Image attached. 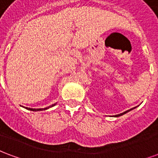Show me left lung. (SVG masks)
Segmentation results:
<instances>
[{
    "label": "left lung",
    "instance_id": "1",
    "mask_svg": "<svg viewBox=\"0 0 158 158\" xmlns=\"http://www.w3.org/2000/svg\"><path fill=\"white\" fill-rule=\"evenodd\" d=\"M132 109H133V108H132ZM132 109H129V110H128V111H126V112H124V113H120V114H118V115H116V116H115V117H119V116H121V115H123V114H124V113H128V112H129V111H130V110H132Z\"/></svg>",
    "mask_w": 158,
    "mask_h": 158
}]
</instances>
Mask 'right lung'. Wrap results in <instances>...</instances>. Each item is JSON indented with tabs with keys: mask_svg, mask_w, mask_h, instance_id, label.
I'll list each match as a JSON object with an SVG mask.
<instances>
[{
	"mask_svg": "<svg viewBox=\"0 0 158 158\" xmlns=\"http://www.w3.org/2000/svg\"><path fill=\"white\" fill-rule=\"evenodd\" d=\"M55 106V104H54V105H52V106H48V107H45V108H37V109H35V108H29V107H27V109L30 110V111H41V110L47 109V108H49V107H52V106Z\"/></svg>",
	"mask_w": 158,
	"mask_h": 158,
	"instance_id": "add662e5",
	"label": "right lung"
}]
</instances>
